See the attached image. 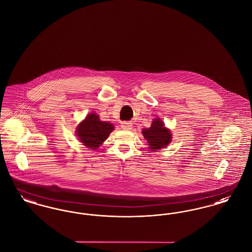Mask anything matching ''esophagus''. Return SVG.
<instances>
[{
    "label": "esophagus",
    "mask_w": 252,
    "mask_h": 252,
    "mask_svg": "<svg viewBox=\"0 0 252 252\" xmlns=\"http://www.w3.org/2000/svg\"><path fill=\"white\" fill-rule=\"evenodd\" d=\"M121 126H122L123 129L128 130V129H131L133 126H132V123H130V122H123L122 125H121Z\"/></svg>",
    "instance_id": "34e87169"
}]
</instances>
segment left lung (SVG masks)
<instances>
[{
    "label": "left lung",
    "instance_id": "left-lung-1",
    "mask_svg": "<svg viewBox=\"0 0 252 252\" xmlns=\"http://www.w3.org/2000/svg\"><path fill=\"white\" fill-rule=\"evenodd\" d=\"M142 133L144 139L148 142V148L153 152L166 147L172 140L171 131L165 127L163 122L159 118L154 119L151 126L143 129Z\"/></svg>",
    "mask_w": 252,
    "mask_h": 252
}]
</instances>
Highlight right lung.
I'll use <instances>...</instances> for the list:
<instances>
[{"label": "right lung", "mask_w": 252, "mask_h": 252, "mask_svg": "<svg viewBox=\"0 0 252 252\" xmlns=\"http://www.w3.org/2000/svg\"><path fill=\"white\" fill-rule=\"evenodd\" d=\"M114 130V126L108 122L100 120L96 113H90L76 127V136L88 148L97 149L108 135Z\"/></svg>", "instance_id": "add662e5"}]
</instances>
